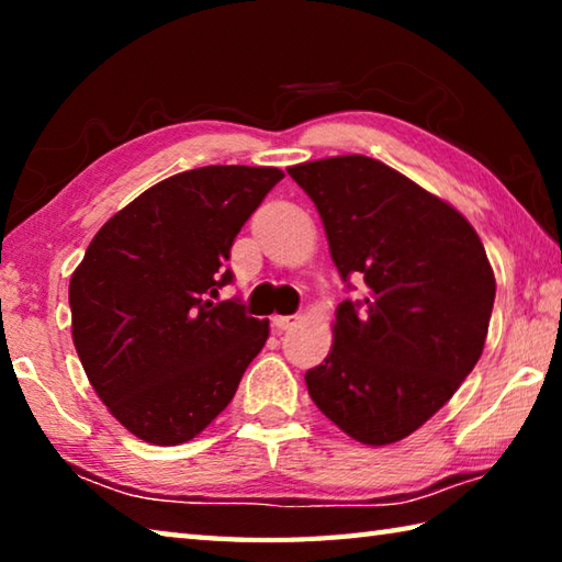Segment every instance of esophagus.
<instances>
[{
	"label": "esophagus",
	"mask_w": 562,
	"mask_h": 562,
	"mask_svg": "<svg viewBox=\"0 0 562 562\" xmlns=\"http://www.w3.org/2000/svg\"><path fill=\"white\" fill-rule=\"evenodd\" d=\"M297 319H300L297 315H274L272 317V327L284 331V329H290V327L297 325Z\"/></svg>",
	"instance_id": "esophagus-1"
}]
</instances>
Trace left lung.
<instances>
[{"label": "left lung", "instance_id": "8db88e82", "mask_svg": "<svg viewBox=\"0 0 562 562\" xmlns=\"http://www.w3.org/2000/svg\"><path fill=\"white\" fill-rule=\"evenodd\" d=\"M317 205L341 280L335 347L304 374L312 402L351 439H406L449 402L486 345L496 278L483 243L441 198L367 156L292 166Z\"/></svg>", "mask_w": 562, "mask_h": 562}]
</instances>
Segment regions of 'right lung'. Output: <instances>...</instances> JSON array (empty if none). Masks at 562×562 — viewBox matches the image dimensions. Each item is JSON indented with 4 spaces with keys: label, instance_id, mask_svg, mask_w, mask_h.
<instances>
[{
    "label": "right lung",
    "instance_id": "obj_1",
    "mask_svg": "<svg viewBox=\"0 0 562 562\" xmlns=\"http://www.w3.org/2000/svg\"><path fill=\"white\" fill-rule=\"evenodd\" d=\"M280 168L205 166L160 180L93 237L69 284L71 335L109 412L156 446L201 434L270 335L240 300L231 247Z\"/></svg>",
    "mask_w": 562,
    "mask_h": 562
}]
</instances>
